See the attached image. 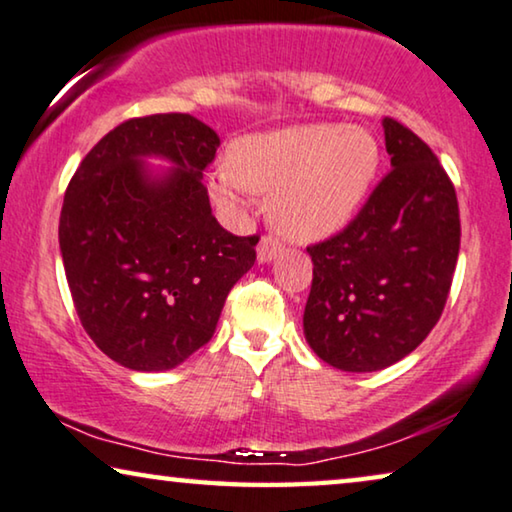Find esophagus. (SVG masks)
Here are the masks:
<instances>
[{
	"mask_svg": "<svg viewBox=\"0 0 512 512\" xmlns=\"http://www.w3.org/2000/svg\"><path fill=\"white\" fill-rule=\"evenodd\" d=\"M279 254H281V242L274 240L272 235H265V238H261V242H258V249H256L258 263H272Z\"/></svg>",
	"mask_w": 512,
	"mask_h": 512,
	"instance_id": "1",
	"label": "esophagus"
}]
</instances>
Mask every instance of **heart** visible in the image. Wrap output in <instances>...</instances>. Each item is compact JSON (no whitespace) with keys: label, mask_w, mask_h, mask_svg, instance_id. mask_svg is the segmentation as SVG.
<instances>
[{"label":"heart","mask_w":512,"mask_h":512,"mask_svg":"<svg viewBox=\"0 0 512 512\" xmlns=\"http://www.w3.org/2000/svg\"><path fill=\"white\" fill-rule=\"evenodd\" d=\"M379 164V143L365 129L298 124L240 138L231 164L212 175L210 194L224 210H238L244 191L272 196L274 228L288 240L318 242L358 214Z\"/></svg>","instance_id":"b5f03b06"}]
</instances>
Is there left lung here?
I'll return each mask as SVG.
<instances>
[{
    "label": "left lung",
    "instance_id": "obj_1",
    "mask_svg": "<svg viewBox=\"0 0 512 512\" xmlns=\"http://www.w3.org/2000/svg\"><path fill=\"white\" fill-rule=\"evenodd\" d=\"M383 133L392 170L342 233L307 249V344L355 374L395 365L429 335L459 254V207L446 170L404 124L385 117Z\"/></svg>",
    "mask_w": 512,
    "mask_h": 512
}]
</instances>
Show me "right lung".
Masks as SVG:
<instances>
[{"label": "right lung", "mask_w": 512, "mask_h": 512, "mask_svg": "<svg viewBox=\"0 0 512 512\" xmlns=\"http://www.w3.org/2000/svg\"><path fill=\"white\" fill-rule=\"evenodd\" d=\"M219 143L194 115L136 117L92 147L66 189L59 251L73 305L92 342L133 372L175 369L210 342L256 261V235L224 231L201 182Z\"/></svg>", "instance_id": "1"}]
</instances>
